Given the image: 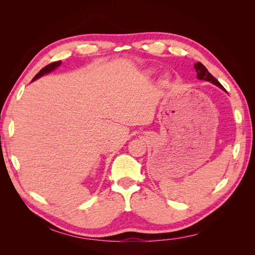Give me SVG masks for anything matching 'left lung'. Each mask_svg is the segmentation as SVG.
I'll return each mask as SVG.
<instances>
[{
  "label": "left lung",
  "instance_id": "1",
  "mask_svg": "<svg viewBox=\"0 0 255 255\" xmlns=\"http://www.w3.org/2000/svg\"><path fill=\"white\" fill-rule=\"evenodd\" d=\"M194 67H195V69H196L197 78H198L199 80H203V81H206V82H211V83H213L214 85H216V86H218L219 88H221L222 90L226 91V89L223 88L222 85H221L217 80H216L210 72L207 71V69H206L201 63H197Z\"/></svg>",
  "mask_w": 255,
  "mask_h": 255
}]
</instances>
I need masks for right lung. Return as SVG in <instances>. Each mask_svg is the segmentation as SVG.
Returning <instances> with one entry per match:
<instances>
[{
  "mask_svg": "<svg viewBox=\"0 0 255 255\" xmlns=\"http://www.w3.org/2000/svg\"><path fill=\"white\" fill-rule=\"evenodd\" d=\"M60 65H61V61H55V63H52V64H50V65H48V66H45L44 68H42L41 70L34 76V79H33L32 82L36 81L37 79L41 78V76H43L44 74H48V73L54 71V70H55V69H57Z\"/></svg>",
  "mask_w": 255,
  "mask_h": 255,
  "instance_id": "right-lung-1",
  "label": "right lung"
}]
</instances>
